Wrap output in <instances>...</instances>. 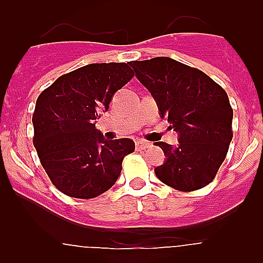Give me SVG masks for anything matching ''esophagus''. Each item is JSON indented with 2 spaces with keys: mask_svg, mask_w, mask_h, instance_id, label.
Listing matches in <instances>:
<instances>
[{
  "mask_svg": "<svg viewBox=\"0 0 263 263\" xmlns=\"http://www.w3.org/2000/svg\"><path fill=\"white\" fill-rule=\"evenodd\" d=\"M152 146V143L146 142V141H137L136 142V148L138 150V152H141V150H146V148H148Z\"/></svg>",
  "mask_w": 263,
  "mask_h": 263,
  "instance_id": "esophagus-1",
  "label": "esophagus"
}]
</instances>
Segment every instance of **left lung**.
Listing matches in <instances>:
<instances>
[{
    "label": "left lung",
    "mask_w": 263,
    "mask_h": 263,
    "mask_svg": "<svg viewBox=\"0 0 263 263\" xmlns=\"http://www.w3.org/2000/svg\"><path fill=\"white\" fill-rule=\"evenodd\" d=\"M129 64L157 101L160 117L179 133V145L157 142L166 162L155 168V175L182 192L208 185L233 138V109L227 92L203 71L171 58Z\"/></svg>",
    "instance_id": "1"
}]
</instances>
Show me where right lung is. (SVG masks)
I'll return each instance as SVG.
<instances>
[{"mask_svg":"<svg viewBox=\"0 0 263 263\" xmlns=\"http://www.w3.org/2000/svg\"><path fill=\"white\" fill-rule=\"evenodd\" d=\"M133 76L127 63H95L62 75L39 95L32 143L51 183L67 196L93 199L108 191L134 152L132 139L105 141L95 124Z\"/></svg>","mask_w":263,"mask_h":263,"instance_id":"obj_1","label":"right lung"}]
</instances>
